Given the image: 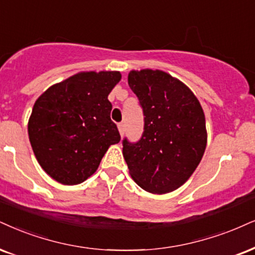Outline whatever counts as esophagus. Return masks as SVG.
I'll use <instances>...</instances> for the list:
<instances>
[{"mask_svg":"<svg viewBox=\"0 0 255 255\" xmlns=\"http://www.w3.org/2000/svg\"><path fill=\"white\" fill-rule=\"evenodd\" d=\"M118 130H119V133H121V136H123L125 132V125L124 123H119L118 124Z\"/></svg>","mask_w":255,"mask_h":255,"instance_id":"1","label":"esophagus"}]
</instances>
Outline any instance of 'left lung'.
<instances>
[{
	"instance_id": "obj_1",
	"label": "left lung",
	"mask_w": 255,
	"mask_h": 255,
	"mask_svg": "<svg viewBox=\"0 0 255 255\" xmlns=\"http://www.w3.org/2000/svg\"><path fill=\"white\" fill-rule=\"evenodd\" d=\"M128 83L144 115L140 139L123 140L128 171L144 190L170 193L202 159L207 145L203 110L189 87L163 71H131Z\"/></svg>"
}]
</instances>
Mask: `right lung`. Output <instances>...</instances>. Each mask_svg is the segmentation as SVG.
Returning <instances> with one entry per match:
<instances>
[{"mask_svg": "<svg viewBox=\"0 0 255 255\" xmlns=\"http://www.w3.org/2000/svg\"><path fill=\"white\" fill-rule=\"evenodd\" d=\"M119 72H80L45 91L34 104L28 134L41 168L53 180L79 184L96 172L109 146L121 140L108 96Z\"/></svg>", "mask_w": 255, "mask_h": 255, "instance_id": "add662e5", "label": "right lung"}]
</instances>
